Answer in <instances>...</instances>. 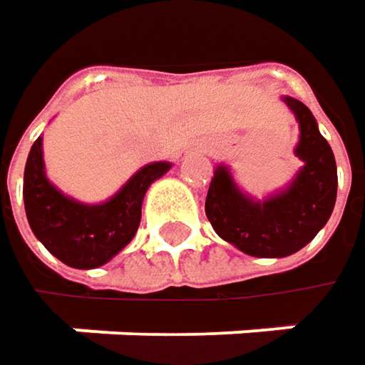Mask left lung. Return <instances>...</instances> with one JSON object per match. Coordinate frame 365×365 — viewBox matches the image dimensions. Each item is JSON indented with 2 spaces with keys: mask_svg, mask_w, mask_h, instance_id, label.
Instances as JSON below:
<instances>
[{
  "mask_svg": "<svg viewBox=\"0 0 365 365\" xmlns=\"http://www.w3.org/2000/svg\"><path fill=\"white\" fill-rule=\"evenodd\" d=\"M300 128L297 153L302 160L288 189L256 202L240 191L227 165H218L205 197V216L214 231L235 248L258 258H284L304 248L328 222L336 204V161L319 134L313 113L284 96Z\"/></svg>",
  "mask_w": 365,
  "mask_h": 365,
  "instance_id": "8db88e82",
  "label": "left lung"
}]
</instances>
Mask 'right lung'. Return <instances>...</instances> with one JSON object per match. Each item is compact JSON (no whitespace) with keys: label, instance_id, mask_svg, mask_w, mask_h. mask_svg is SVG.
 Returning a JSON list of instances; mask_svg holds the SVG:
<instances>
[{"label":"right lung","instance_id":"add662e5","mask_svg":"<svg viewBox=\"0 0 365 365\" xmlns=\"http://www.w3.org/2000/svg\"><path fill=\"white\" fill-rule=\"evenodd\" d=\"M172 168L155 161L140 168L111 200L81 204L61 193L46 176L41 136L24 165V210L35 237L73 269H96L109 262L136 235L143 200L151 182Z\"/></svg>","mask_w":365,"mask_h":365}]
</instances>
